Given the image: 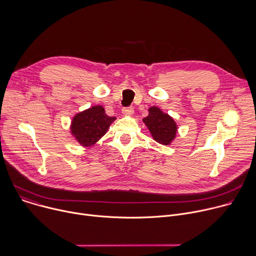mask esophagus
Returning <instances> with one entry per match:
<instances>
[{"mask_svg": "<svg viewBox=\"0 0 256 256\" xmlns=\"http://www.w3.org/2000/svg\"><path fill=\"white\" fill-rule=\"evenodd\" d=\"M122 112L124 116H132L134 114V108L132 107H124Z\"/></svg>", "mask_w": 256, "mask_h": 256, "instance_id": "esophagus-1", "label": "esophagus"}]
</instances>
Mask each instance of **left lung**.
I'll return each instance as SVG.
<instances>
[{"mask_svg":"<svg viewBox=\"0 0 256 256\" xmlns=\"http://www.w3.org/2000/svg\"><path fill=\"white\" fill-rule=\"evenodd\" d=\"M142 122L147 126L153 138L159 144L168 146L176 136V122L170 116L164 114L156 106L149 108V116L144 118Z\"/></svg>","mask_w":256,"mask_h":256,"instance_id":"1","label":"left lung"}]
</instances>
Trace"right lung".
<instances>
[{"instance_id":"add662e5","label":"right lung","mask_w":256,"mask_h":256,"mask_svg":"<svg viewBox=\"0 0 256 256\" xmlns=\"http://www.w3.org/2000/svg\"><path fill=\"white\" fill-rule=\"evenodd\" d=\"M116 118L108 116L101 105L92 106L77 114L72 120L70 132L84 147H90L107 132Z\"/></svg>"}]
</instances>
